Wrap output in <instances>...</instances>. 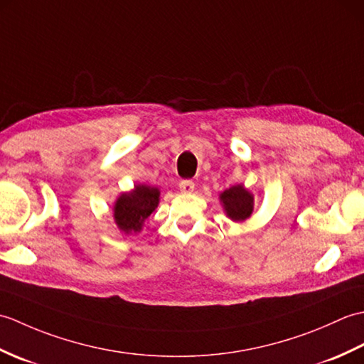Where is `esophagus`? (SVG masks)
<instances>
[{"mask_svg":"<svg viewBox=\"0 0 364 364\" xmlns=\"http://www.w3.org/2000/svg\"><path fill=\"white\" fill-rule=\"evenodd\" d=\"M194 188H196V184L191 180H183L180 183V191L184 192V194H191V192H194Z\"/></svg>","mask_w":364,"mask_h":364,"instance_id":"34e87169","label":"esophagus"}]
</instances>
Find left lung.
Here are the masks:
<instances>
[{
  "instance_id": "1",
  "label": "left lung",
  "mask_w": 364,
  "mask_h": 364,
  "mask_svg": "<svg viewBox=\"0 0 364 364\" xmlns=\"http://www.w3.org/2000/svg\"><path fill=\"white\" fill-rule=\"evenodd\" d=\"M220 205L227 218L233 222H244L252 215L255 198L252 192L244 184H235L219 196Z\"/></svg>"
}]
</instances>
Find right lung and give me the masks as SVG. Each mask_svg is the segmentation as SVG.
Returning <instances> with one entry per match:
<instances>
[{
	"label": "right lung",
	"mask_w": 364,
	"mask_h": 364,
	"mask_svg": "<svg viewBox=\"0 0 364 364\" xmlns=\"http://www.w3.org/2000/svg\"><path fill=\"white\" fill-rule=\"evenodd\" d=\"M161 200V191L146 184H134L128 192H122L114 202V222L122 233H141L145 222L156 210Z\"/></svg>",
	"instance_id": "obj_1"
}]
</instances>
